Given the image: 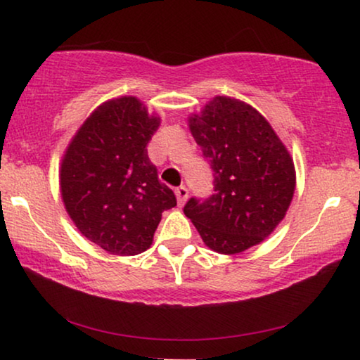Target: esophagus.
Wrapping results in <instances>:
<instances>
[{
  "mask_svg": "<svg viewBox=\"0 0 360 360\" xmlns=\"http://www.w3.org/2000/svg\"><path fill=\"white\" fill-rule=\"evenodd\" d=\"M175 195H176V201H179V205H185L186 198H188V190H186V186H179V188H175Z\"/></svg>",
  "mask_w": 360,
  "mask_h": 360,
  "instance_id": "1",
  "label": "esophagus"
}]
</instances>
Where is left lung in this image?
Wrapping results in <instances>:
<instances>
[{
    "label": "left lung",
    "mask_w": 360,
    "mask_h": 360,
    "mask_svg": "<svg viewBox=\"0 0 360 360\" xmlns=\"http://www.w3.org/2000/svg\"><path fill=\"white\" fill-rule=\"evenodd\" d=\"M188 122L213 170L214 193L190 198L184 213L211 250L244 252L287 214L297 185L293 159L269 121L234 98L214 96Z\"/></svg>",
    "instance_id": "8db88e82"
}]
</instances>
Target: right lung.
Listing matches in <instances>:
<instances>
[{
  "instance_id": "1",
  "label": "right lung",
  "mask_w": 360,
  "mask_h": 360,
  "mask_svg": "<svg viewBox=\"0 0 360 360\" xmlns=\"http://www.w3.org/2000/svg\"><path fill=\"white\" fill-rule=\"evenodd\" d=\"M160 117L134 96L103 103L68 144L60 167L65 210L88 240L115 255L150 248L165 210L176 198L160 184L147 144Z\"/></svg>"
}]
</instances>
